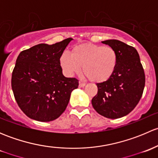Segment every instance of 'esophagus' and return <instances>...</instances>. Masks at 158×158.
Segmentation results:
<instances>
[{
  "instance_id": "esophagus-1",
  "label": "esophagus",
  "mask_w": 158,
  "mask_h": 158,
  "mask_svg": "<svg viewBox=\"0 0 158 158\" xmlns=\"http://www.w3.org/2000/svg\"><path fill=\"white\" fill-rule=\"evenodd\" d=\"M79 87H84L85 85V82H81V81H79Z\"/></svg>"
}]
</instances>
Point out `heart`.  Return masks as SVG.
<instances>
[{
    "label": "heart",
    "instance_id": "heart-1",
    "mask_svg": "<svg viewBox=\"0 0 158 158\" xmlns=\"http://www.w3.org/2000/svg\"><path fill=\"white\" fill-rule=\"evenodd\" d=\"M60 66L68 76L80 72L95 82H103L111 78L118 64V55L112 47L93 44H79L73 47L71 55L63 52Z\"/></svg>",
    "mask_w": 158,
    "mask_h": 158
}]
</instances>
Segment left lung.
I'll list each match as a JSON object with an SVG mask.
<instances>
[{"instance_id": "1", "label": "left lung", "mask_w": 158, "mask_h": 158, "mask_svg": "<svg viewBox=\"0 0 158 158\" xmlns=\"http://www.w3.org/2000/svg\"><path fill=\"white\" fill-rule=\"evenodd\" d=\"M116 51L118 64L109 79L97 83L98 92L92 99L99 114L115 119L127 115L139 102L145 85V75L138 51L117 40L102 41Z\"/></svg>"}]
</instances>
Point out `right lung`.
Listing matches in <instances>:
<instances>
[{
	"instance_id": "add662e5",
	"label": "right lung",
	"mask_w": 158,
	"mask_h": 158,
	"mask_svg": "<svg viewBox=\"0 0 158 158\" xmlns=\"http://www.w3.org/2000/svg\"><path fill=\"white\" fill-rule=\"evenodd\" d=\"M72 38L52 45L40 44L20 52L12 73L11 86L20 109L30 118L47 122L67 107L79 80L62 73L60 58Z\"/></svg>"
}]
</instances>
